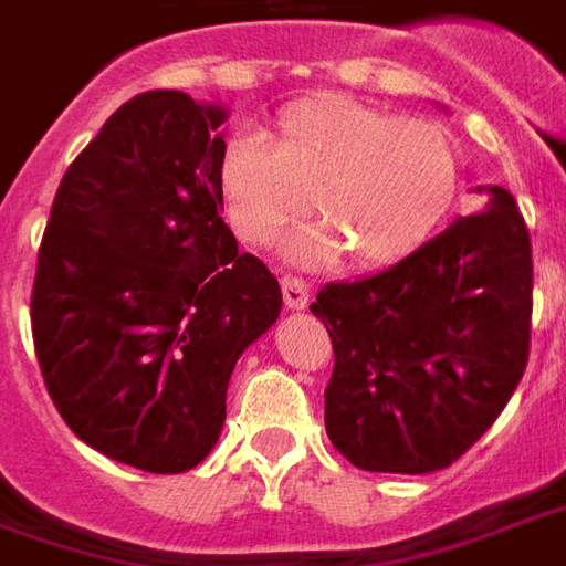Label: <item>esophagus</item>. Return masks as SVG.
<instances>
[{
    "mask_svg": "<svg viewBox=\"0 0 566 566\" xmlns=\"http://www.w3.org/2000/svg\"><path fill=\"white\" fill-rule=\"evenodd\" d=\"M282 294L287 310H306L310 306V287H306L303 279H296V275H284Z\"/></svg>",
    "mask_w": 566,
    "mask_h": 566,
    "instance_id": "1",
    "label": "esophagus"
}]
</instances>
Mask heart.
I'll list each match as a JSON object with an SVG mask.
<instances>
[{"label": "heart", "mask_w": 566, "mask_h": 566, "mask_svg": "<svg viewBox=\"0 0 566 566\" xmlns=\"http://www.w3.org/2000/svg\"><path fill=\"white\" fill-rule=\"evenodd\" d=\"M229 220L248 242L272 244L310 211L324 223L284 242L291 263L382 266L420 248L457 192V149L429 118H398L352 97L284 109L275 144L239 134L223 156Z\"/></svg>", "instance_id": "heart-1"}]
</instances>
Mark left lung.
<instances>
[{
  "instance_id": "1",
  "label": "left lung",
  "mask_w": 566,
  "mask_h": 566,
  "mask_svg": "<svg viewBox=\"0 0 566 566\" xmlns=\"http://www.w3.org/2000/svg\"><path fill=\"white\" fill-rule=\"evenodd\" d=\"M457 217L413 254L324 284L310 310L334 343L331 444L365 472H438L488 432L531 352V235L512 192Z\"/></svg>"
}]
</instances>
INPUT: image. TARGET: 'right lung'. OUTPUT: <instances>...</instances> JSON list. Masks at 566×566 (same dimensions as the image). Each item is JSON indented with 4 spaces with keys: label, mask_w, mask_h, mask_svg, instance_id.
<instances>
[{
    "label": "right lung",
    "mask_w": 566,
    "mask_h": 566,
    "mask_svg": "<svg viewBox=\"0 0 566 566\" xmlns=\"http://www.w3.org/2000/svg\"><path fill=\"white\" fill-rule=\"evenodd\" d=\"M227 106L146 91L63 174L35 263L33 343L54 407L109 460L199 465L229 377L282 287L223 223Z\"/></svg>",
    "instance_id": "right-lung-1"
}]
</instances>
